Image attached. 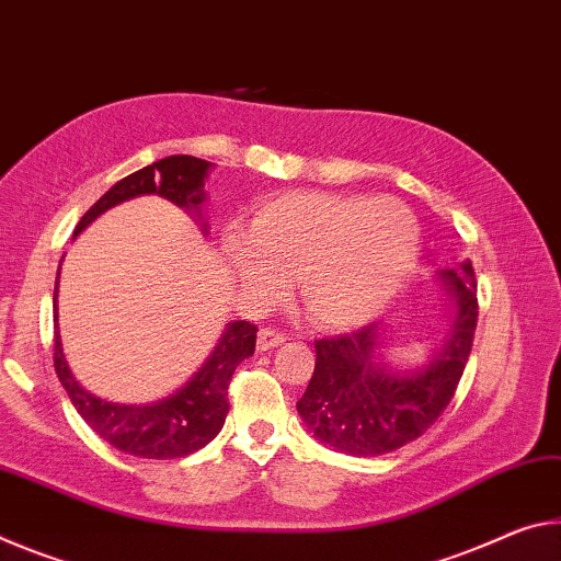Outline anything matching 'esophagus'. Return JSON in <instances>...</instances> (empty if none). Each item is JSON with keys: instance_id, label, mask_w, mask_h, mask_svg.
<instances>
[{"instance_id": "34e87169", "label": "esophagus", "mask_w": 561, "mask_h": 561, "mask_svg": "<svg viewBox=\"0 0 561 561\" xmlns=\"http://www.w3.org/2000/svg\"><path fill=\"white\" fill-rule=\"evenodd\" d=\"M286 343V335L278 333V330H271V328H263L259 333V351H273V347H278Z\"/></svg>"}]
</instances>
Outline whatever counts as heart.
I'll use <instances>...</instances> for the list:
<instances>
[{"mask_svg":"<svg viewBox=\"0 0 561 561\" xmlns=\"http://www.w3.org/2000/svg\"><path fill=\"white\" fill-rule=\"evenodd\" d=\"M224 251L255 298H271L278 275H293L306 313L323 328L347 330L378 318L405 288L420 226L390 196L290 191L255 204L245 241L228 236Z\"/></svg>","mask_w":561,"mask_h":561,"instance_id":"1","label":"heart"}]
</instances>
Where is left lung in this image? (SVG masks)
I'll return each mask as SVG.
<instances>
[{
  "label": "left lung",
  "mask_w": 561,
  "mask_h": 561,
  "mask_svg": "<svg viewBox=\"0 0 561 561\" xmlns=\"http://www.w3.org/2000/svg\"><path fill=\"white\" fill-rule=\"evenodd\" d=\"M449 320L439 345L412 370L380 353L385 328L316 341V370L298 412L320 443L353 457H378L417 439L443 415L460 382L477 328V280L470 261L437 271Z\"/></svg>",
  "instance_id": "left-lung-1"
}]
</instances>
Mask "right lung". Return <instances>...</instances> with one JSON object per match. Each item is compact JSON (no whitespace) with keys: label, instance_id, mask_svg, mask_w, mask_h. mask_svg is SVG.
Wrapping results in <instances>:
<instances>
[{"label":"right lung","instance_id":"1","mask_svg":"<svg viewBox=\"0 0 561 561\" xmlns=\"http://www.w3.org/2000/svg\"><path fill=\"white\" fill-rule=\"evenodd\" d=\"M208 171L210 163L196 159V156H167V159L114 183L81 216L77 228H73V236H79L91 220L106 214L108 208L151 194L188 210L201 224V231L208 233V224H204V216H201V206L206 201L204 181ZM57 293L59 273L57 286H54V310H57ZM54 323H57V316H54ZM255 333H259V328L248 323V320L228 323L224 335L218 337L214 353L194 373V378L183 382L176 392L167 394V398L141 402V405L101 400L81 388L69 370L67 357H64L59 325L54 330V367H57V378L67 390L71 405L108 445H114L126 455L146 457V460H176V457H186L206 447L220 433L228 408H231L228 405V385H231L238 363L253 355Z\"/></svg>","mask_w":561,"mask_h":561}]
</instances>
